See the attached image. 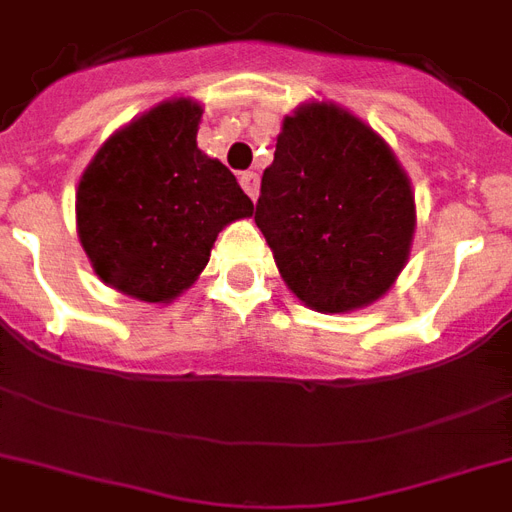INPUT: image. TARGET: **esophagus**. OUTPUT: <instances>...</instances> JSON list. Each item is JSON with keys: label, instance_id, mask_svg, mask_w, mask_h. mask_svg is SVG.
<instances>
[{"label": "esophagus", "instance_id": "esophagus-1", "mask_svg": "<svg viewBox=\"0 0 512 512\" xmlns=\"http://www.w3.org/2000/svg\"><path fill=\"white\" fill-rule=\"evenodd\" d=\"M239 183H241V188L247 191L249 199L255 201L257 199V188H260V177H257L255 172H241Z\"/></svg>", "mask_w": 512, "mask_h": 512}]
</instances>
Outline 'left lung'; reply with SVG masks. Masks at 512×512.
I'll list each match as a JSON object with an SVG mask.
<instances>
[{
	"label": "left lung",
	"instance_id": "left-lung-1",
	"mask_svg": "<svg viewBox=\"0 0 512 512\" xmlns=\"http://www.w3.org/2000/svg\"><path fill=\"white\" fill-rule=\"evenodd\" d=\"M255 223L300 303L348 313L396 284L417 207L393 148L364 119L332 100H308L281 122Z\"/></svg>",
	"mask_w": 512,
	"mask_h": 512
}]
</instances>
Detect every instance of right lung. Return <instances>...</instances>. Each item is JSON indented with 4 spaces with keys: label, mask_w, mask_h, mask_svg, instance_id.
<instances>
[{
    "label": "right lung",
    "mask_w": 512,
    "mask_h": 512,
    "mask_svg": "<svg viewBox=\"0 0 512 512\" xmlns=\"http://www.w3.org/2000/svg\"><path fill=\"white\" fill-rule=\"evenodd\" d=\"M201 114L199 100H164L116 130L79 177L76 233L92 271L143 303L183 295L217 233L255 215L233 172L196 146Z\"/></svg>",
    "instance_id": "obj_1"
}]
</instances>
